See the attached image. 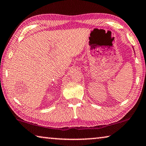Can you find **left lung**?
Segmentation results:
<instances>
[{"instance_id": "obj_1", "label": "left lung", "mask_w": 146, "mask_h": 146, "mask_svg": "<svg viewBox=\"0 0 146 146\" xmlns=\"http://www.w3.org/2000/svg\"><path fill=\"white\" fill-rule=\"evenodd\" d=\"M133 49H134V48H133Z\"/></svg>"}]
</instances>
